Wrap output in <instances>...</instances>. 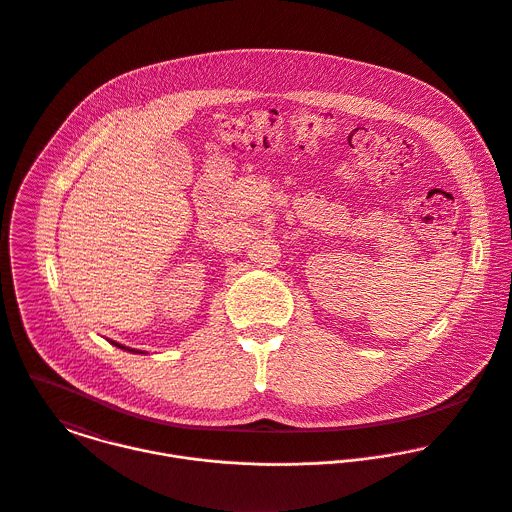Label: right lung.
<instances>
[{
    "label": "right lung",
    "mask_w": 512,
    "mask_h": 512,
    "mask_svg": "<svg viewBox=\"0 0 512 512\" xmlns=\"http://www.w3.org/2000/svg\"><path fill=\"white\" fill-rule=\"evenodd\" d=\"M113 345H117V347H121V349H125V351H133V353H143V351H135V349H131V347H125V345H121V343H117V341H113Z\"/></svg>",
    "instance_id": "1"
}]
</instances>
